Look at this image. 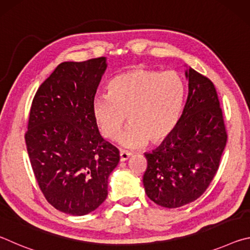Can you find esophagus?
<instances>
[{"label": "esophagus", "instance_id": "esophagus-1", "mask_svg": "<svg viewBox=\"0 0 250 250\" xmlns=\"http://www.w3.org/2000/svg\"><path fill=\"white\" fill-rule=\"evenodd\" d=\"M131 153L128 151H120V161L121 162H125V161L128 160L130 158Z\"/></svg>", "mask_w": 250, "mask_h": 250}]
</instances>
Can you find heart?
<instances>
[{
	"mask_svg": "<svg viewBox=\"0 0 250 250\" xmlns=\"http://www.w3.org/2000/svg\"><path fill=\"white\" fill-rule=\"evenodd\" d=\"M108 94L96 96L91 105L101 134L115 140L128 116L130 125L119 143L137 149L149 140L162 142L173 132L183 111L186 86L176 71L135 68L110 80Z\"/></svg>",
	"mask_w": 250,
	"mask_h": 250,
	"instance_id": "obj_1",
	"label": "heart"
}]
</instances>
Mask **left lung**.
<instances>
[{"label":"left lung","instance_id":"left-lung-1","mask_svg":"<svg viewBox=\"0 0 250 250\" xmlns=\"http://www.w3.org/2000/svg\"><path fill=\"white\" fill-rule=\"evenodd\" d=\"M188 96L179 124L159 147L146 153L147 197L176 208L203 195L216 175L227 142L216 89L193 68L186 70Z\"/></svg>","mask_w":250,"mask_h":250}]
</instances>
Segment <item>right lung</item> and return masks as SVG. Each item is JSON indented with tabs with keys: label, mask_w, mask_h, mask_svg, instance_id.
<instances>
[{
	"label": "right lung",
	"mask_w": 250,
	"mask_h": 250,
	"mask_svg": "<svg viewBox=\"0 0 250 250\" xmlns=\"http://www.w3.org/2000/svg\"><path fill=\"white\" fill-rule=\"evenodd\" d=\"M105 68V57L62 62L37 89L29 111L25 141L34 175L49 204L75 216L103 204L120 160L92 116Z\"/></svg>",
	"instance_id": "add662e5"
}]
</instances>
